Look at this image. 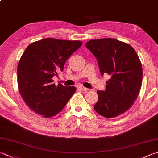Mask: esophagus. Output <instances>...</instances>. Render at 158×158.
Returning a JSON list of instances; mask_svg holds the SVG:
<instances>
[{"instance_id": "34e87169", "label": "esophagus", "mask_w": 158, "mask_h": 158, "mask_svg": "<svg viewBox=\"0 0 158 158\" xmlns=\"http://www.w3.org/2000/svg\"><path fill=\"white\" fill-rule=\"evenodd\" d=\"M78 88L80 89V90L84 91V92H87V91L89 90L88 88H85V87H83V86H79Z\"/></svg>"}]
</instances>
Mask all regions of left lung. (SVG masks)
<instances>
[{"instance_id": "1", "label": "left lung", "mask_w": 158, "mask_h": 158, "mask_svg": "<svg viewBox=\"0 0 158 158\" xmlns=\"http://www.w3.org/2000/svg\"><path fill=\"white\" fill-rule=\"evenodd\" d=\"M85 46L97 58L101 75L110 76L106 90L97 91L94 109L107 118L125 113L137 98L143 81V68L136 52L114 38L91 40Z\"/></svg>"}]
</instances>
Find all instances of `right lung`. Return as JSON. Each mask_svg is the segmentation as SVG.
I'll list each match as a JSON object with an SVG mask.
<instances>
[{"instance_id": "obj_1", "label": "right lung", "mask_w": 158, "mask_h": 158, "mask_svg": "<svg viewBox=\"0 0 158 158\" xmlns=\"http://www.w3.org/2000/svg\"><path fill=\"white\" fill-rule=\"evenodd\" d=\"M82 42L46 38L27 46L17 68L18 89L26 104L44 118L57 115L76 91L52 79Z\"/></svg>"}]
</instances>
